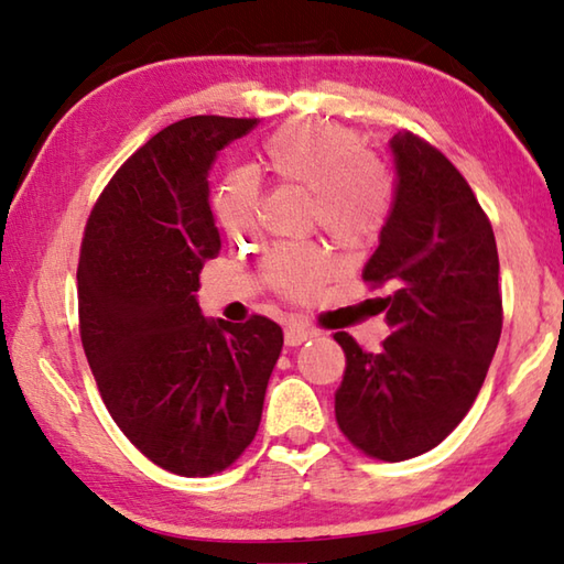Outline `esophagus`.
I'll return each instance as SVG.
<instances>
[{"label": "esophagus", "mask_w": 564, "mask_h": 564, "mask_svg": "<svg viewBox=\"0 0 564 564\" xmlns=\"http://www.w3.org/2000/svg\"><path fill=\"white\" fill-rule=\"evenodd\" d=\"M312 337H317V332L302 327V324H290V327L284 329V344H288V347H300V344Z\"/></svg>", "instance_id": "obj_1"}]
</instances>
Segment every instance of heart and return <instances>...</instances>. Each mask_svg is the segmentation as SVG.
I'll return each mask as SVG.
<instances>
[{"label":"heart","instance_id":"b5f03b06","mask_svg":"<svg viewBox=\"0 0 564 564\" xmlns=\"http://www.w3.org/2000/svg\"><path fill=\"white\" fill-rule=\"evenodd\" d=\"M262 165L276 183L312 195V220L341 250L357 252L377 240L391 207L383 167L364 151L357 131L329 121H297L280 128L262 145ZM213 213L232 240L260 230V185L247 171L227 173L213 193ZM332 260L317 242L282 245L267 254L264 280L294 300L317 292Z\"/></svg>","mask_w":564,"mask_h":564}]
</instances>
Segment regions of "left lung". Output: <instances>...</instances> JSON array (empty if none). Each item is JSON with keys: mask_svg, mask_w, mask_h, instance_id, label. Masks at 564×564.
Masks as SVG:
<instances>
[{"mask_svg": "<svg viewBox=\"0 0 564 564\" xmlns=\"http://www.w3.org/2000/svg\"><path fill=\"white\" fill-rule=\"evenodd\" d=\"M397 191L364 267L391 337L379 354L337 332L347 357L334 413L371 458L399 463L436 448L470 411L502 329L498 247L466 177L411 131L391 138Z\"/></svg>", "mask_w": 564, "mask_h": 564, "instance_id": "obj_1", "label": "left lung"}]
</instances>
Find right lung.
I'll list each match as a JSON object with an SVG mask.
<instances>
[{
    "label": "right lung",
    "instance_id": "1",
    "mask_svg": "<svg viewBox=\"0 0 564 564\" xmlns=\"http://www.w3.org/2000/svg\"><path fill=\"white\" fill-rule=\"evenodd\" d=\"M254 126L193 116L155 133L98 195L78 254V334L106 409L148 460L185 478L250 446L284 341L262 314L210 322L195 300L220 254L207 175Z\"/></svg>",
    "mask_w": 564,
    "mask_h": 564
}]
</instances>
